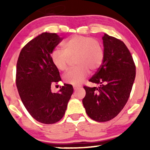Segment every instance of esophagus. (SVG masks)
<instances>
[{"mask_svg": "<svg viewBox=\"0 0 150 150\" xmlns=\"http://www.w3.org/2000/svg\"><path fill=\"white\" fill-rule=\"evenodd\" d=\"M81 87V85H74L73 86V88H74V90H77L79 88H80Z\"/></svg>", "mask_w": 150, "mask_h": 150, "instance_id": "obj_1", "label": "esophagus"}]
</instances>
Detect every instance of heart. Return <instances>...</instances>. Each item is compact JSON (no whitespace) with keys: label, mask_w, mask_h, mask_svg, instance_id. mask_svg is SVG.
Masks as SVG:
<instances>
[{"label":"heart","mask_w":150,"mask_h":150,"mask_svg":"<svg viewBox=\"0 0 150 150\" xmlns=\"http://www.w3.org/2000/svg\"><path fill=\"white\" fill-rule=\"evenodd\" d=\"M63 50L54 49L51 53L53 64L61 71L69 67L70 59L75 58L77 66L63 77L65 82L73 85L80 84L88 76L89 70L96 71L102 65L104 50L100 41L83 35H73L62 44Z\"/></svg>","instance_id":"obj_1"}]
</instances>
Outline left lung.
<instances>
[{"label": "left lung", "mask_w": 150, "mask_h": 150, "mask_svg": "<svg viewBox=\"0 0 150 150\" xmlns=\"http://www.w3.org/2000/svg\"><path fill=\"white\" fill-rule=\"evenodd\" d=\"M104 59L89 79L98 87L84 86L86 95L82 104L89 118L98 122L113 119L128 101L135 78V65L122 41L104 34L102 37Z\"/></svg>", "instance_id": "obj_1"}]
</instances>
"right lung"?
<instances>
[{
    "label": "right lung",
    "mask_w": 150,
    "mask_h": 150,
    "mask_svg": "<svg viewBox=\"0 0 150 150\" xmlns=\"http://www.w3.org/2000/svg\"><path fill=\"white\" fill-rule=\"evenodd\" d=\"M62 40L56 33L44 32L22 48L17 62L16 85L20 99L31 116L44 124L57 123L63 118L73 92L68 84L60 87L57 93L51 89L61 80L51 53Z\"/></svg>",
    "instance_id": "add662e5"
}]
</instances>
